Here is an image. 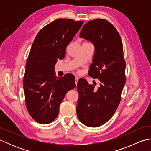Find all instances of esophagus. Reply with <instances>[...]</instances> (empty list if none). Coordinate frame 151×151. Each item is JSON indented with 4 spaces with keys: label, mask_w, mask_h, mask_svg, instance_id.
<instances>
[{
    "label": "esophagus",
    "mask_w": 151,
    "mask_h": 151,
    "mask_svg": "<svg viewBox=\"0 0 151 151\" xmlns=\"http://www.w3.org/2000/svg\"><path fill=\"white\" fill-rule=\"evenodd\" d=\"M78 78L77 77V76H76V78H75V84H76V85H77V82H78Z\"/></svg>",
    "instance_id": "34e87169"
}]
</instances>
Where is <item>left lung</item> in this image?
I'll return each instance as SVG.
<instances>
[{"instance_id":"1","label":"left lung","mask_w":151,"mask_h":151,"mask_svg":"<svg viewBox=\"0 0 151 151\" xmlns=\"http://www.w3.org/2000/svg\"><path fill=\"white\" fill-rule=\"evenodd\" d=\"M80 37L94 45L95 54L88 74L101 83L96 89L95 84H89L85 79L79 80L76 114L84 124L97 127L110 119L120 103L126 82L123 43L114 25L102 19L88 21Z\"/></svg>"}]
</instances>
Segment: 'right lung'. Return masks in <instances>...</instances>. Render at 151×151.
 <instances>
[{"label": "right lung", "instance_id": "add662e5", "mask_svg": "<svg viewBox=\"0 0 151 151\" xmlns=\"http://www.w3.org/2000/svg\"><path fill=\"white\" fill-rule=\"evenodd\" d=\"M84 23L59 19L41 28L35 38L26 63L23 87L30 116L40 124L52 122L67 92L76 87L75 77H56L54 66L65 55L67 46Z\"/></svg>", "mask_w": 151, "mask_h": 151}]
</instances>
